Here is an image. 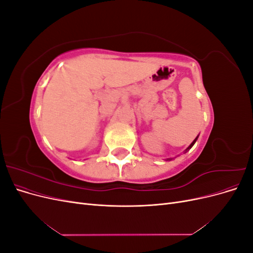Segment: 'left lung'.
<instances>
[{
	"instance_id": "left-lung-1",
	"label": "left lung",
	"mask_w": 253,
	"mask_h": 253,
	"mask_svg": "<svg viewBox=\"0 0 253 253\" xmlns=\"http://www.w3.org/2000/svg\"><path fill=\"white\" fill-rule=\"evenodd\" d=\"M196 139H197V137H196V138H195V139H194V141H193V142H192V143H191V144H190V147H189V148H188V149H187V150H189V149H191V148H192V145H193V144H194V143H195V141H196Z\"/></svg>"
}]
</instances>
